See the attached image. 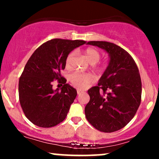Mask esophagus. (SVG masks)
I'll use <instances>...</instances> for the list:
<instances>
[{
  "label": "esophagus",
  "instance_id": "esophagus-1",
  "mask_svg": "<svg viewBox=\"0 0 159 159\" xmlns=\"http://www.w3.org/2000/svg\"><path fill=\"white\" fill-rule=\"evenodd\" d=\"M77 93H78V94H81V93H83V92H82L81 90H77Z\"/></svg>",
  "mask_w": 159,
  "mask_h": 159
}]
</instances>
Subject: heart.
I'll return each instance as SVG.
<instances>
[{
	"mask_svg": "<svg viewBox=\"0 0 159 159\" xmlns=\"http://www.w3.org/2000/svg\"><path fill=\"white\" fill-rule=\"evenodd\" d=\"M75 52H72L67 55L66 58V67L72 66V61H73ZM84 55L91 64H96L101 59V54L93 48H87L84 51ZM97 70L99 72H102L105 70L104 67H98ZM70 81L75 88L78 90H84V89L88 87L91 84L95 81V78L93 75L90 74H82L79 72H75L70 75Z\"/></svg>",
	"mask_w": 159,
	"mask_h": 159,
	"instance_id": "obj_1",
	"label": "heart"
}]
</instances>
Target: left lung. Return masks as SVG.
Listing matches in <instances>:
<instances>
[{"label":"left lung","instance_id":"1","mask_svg":"<svg viewBox=\"0 0 159 159\" xmlns=\"http://www.w3.org/2000/svg\"><path fill=\"white\" fill-rule=\"evenodd\" d=\"M87 44L106 51L110 61L98 85L87 91L90 98L85 107L86 118L100 132H116L132 120L140 106L139 70L132 57L121 47L105 41Z\"/></svg>","mask_w":159,"mask_h":159}]
</instances>
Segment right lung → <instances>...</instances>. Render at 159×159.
<instances>
[{
	"label": "right lung",
	"instance_id": "obj_1",
	"mask_svg": "<svg viewBox=\"0 0 159 159\" xmlns=\"http://www.w3.org/2000/svg\"><path fill=\"white\" fill-rule=\"evenodd\" d=\"M84 40L53 39L41 45L29 58L19 82V102L26 117L39 127L50 128L63 122L77 91L61 74L66 58ZM64 84L53 91L52 81Z\"/></svg>",
	"mask_w": 159,
	"mask_h": 159
}]
</instances>
